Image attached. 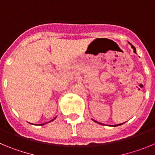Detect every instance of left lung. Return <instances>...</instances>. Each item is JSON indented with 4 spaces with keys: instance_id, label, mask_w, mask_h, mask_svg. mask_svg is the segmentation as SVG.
<instances>
[{
    "instance_id": "obj_1",
    "label": "left lung",
    "mask_w": 155,
    "mask_h": 155,
    "mask_svg": "<svg viewBox=\"0 0 155 155\" xmlns=\"http://www.w3.org/2000/svg\"><path fill=\"white\" fill-rule=\"evenodd\" d=\"M131 46H132V48L134 50V52L136 51V49H135V47H134V46H132V45H131ZM94 122H96V121H94ZM97 123H98V122H97ZM120 125H121V124H117V125H114V127H116V126H120Z\"/></svg>"
}]
</instances>
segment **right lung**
<instances>
[{"label": "right lung", "instance_id": "1", "mask_svg": "<svg viewBox=\"0 0 155 155\" xmlns=\"http://www.w3.org/2000/svg\"><path fill=\"white\" fill-rule=\"evenodd\" d=\"M52 121H53V120H52Z\"/></svg>", "mask_w": 155, "mask_h": 155}]
</instances>
